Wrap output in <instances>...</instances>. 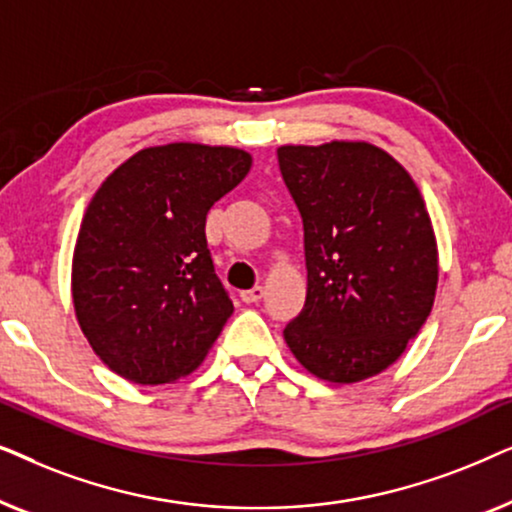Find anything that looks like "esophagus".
<instances>
[{"label":"esophagus","instance_id":"esophagus-1","mask_svg":"<svg viewBox=\"0 0 512 512\" xmlns=\"http://www.w3.org/2000/svg\"><path fill=\"white\" fill-rule=\"evenodd\" d=\"M240 298L242 303H258V300L263 298V286H254V289L240 291Z\"/></svg>","mask_w":512,"mask_h":512}]
</instances>
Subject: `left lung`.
Masks as SVG:
<instances>
[{"mask_svg": "<svg viewBox=\"0 0 512 512\" xmlns=\"http://www.w3.org/2000/svg\"><path fill=\"white\" fill-rule=\"evenodd\" d=\"M279 172L305 230L307 296L284 328L319 380L389 368L431 314L438 249L415 181L368 142L279 146Z\"/></svg>", "mask_w": 512, "mask_h": 512, "instance_id": "8db88e82", "label": "left lung"}]
</instances>
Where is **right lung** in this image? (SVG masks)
<instances>
[{
  "mask_svg": "<svg viewBox=\"0 0 512 512\" xmlns=\"http://www.w3.org/2000/svg\"><path fill=\"white\" fill-rule=\"evenodd\" d=\"M249 167L242 149L179 142L135 153L97 188L76 237L72 298L83 335L116 375L174 382L219 338L233 300L205 221Z\"/></svg>",
  "mask_w": 512,
  "mask_h": 512,
  "instance_id": "1",
  "label": "right lung"
}]
</instances>
